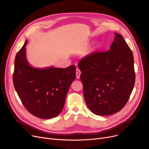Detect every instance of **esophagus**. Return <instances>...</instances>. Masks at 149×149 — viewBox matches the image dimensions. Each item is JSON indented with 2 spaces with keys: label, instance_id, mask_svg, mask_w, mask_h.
<instances>
[{
  "label": "esophagus",
  "instance_id": "obj_1",
  "mask_svg": "<svg viewBox=\"0 0 149 149\" xmlns=\"http://www.w3.org/2000/svg\"><path fill=\"white\" fill-rule=\"evenodd\" d=\"M76 78L77 79H79L80 76L81 72H80V70L78 68H77L76 70Z\"/></svg>",
  "mask_w": 149,
  "mask_h": 149
}]
</instances>
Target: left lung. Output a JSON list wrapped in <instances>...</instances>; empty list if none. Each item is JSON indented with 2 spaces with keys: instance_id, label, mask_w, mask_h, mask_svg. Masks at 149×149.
I'll list each match as a JSON object with an SVG mask.
<instances>
[{
  "instance_id": "obj_1",
  "label": "left lung",
  "mask_w": 149,
  "mask_h": 149,
  "mask_svg": "<svg viewBox=\"0 0 149 149\" xmlns=\"http://www.w3.org/2000/svg\"><path fill=\"white\" fill-rule=\"evenodd\" d=\"M114 34L108 51L95 52L78 63L86 103L93 113L102 116L121 110L135 83L133 53L123 37Z\"/></svg>"
}]
</instances>
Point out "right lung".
I'll list each match as a JSON object with an SVG mask.
<instances>
[{"mask_svg": "<svg viewBox=\"0 0 149 149\" xmlns=\"http://www.w3.org/2000/svg\"><path fill=\"white\" fill-rule=\"evenodd\" d=\"M26 40L14 62L13 82L20 100L34 116L50 119L57 117L64 106L70 86L76 78L74 65L61 69L31 67L25 56Z\"/></svg>", "mask_w": 149, "mask_h": 149, "instance_id": "obj_1", "label": "right lung"}]
</instances>
